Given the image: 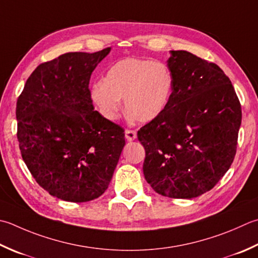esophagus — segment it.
Instances as JSON below:
<instances>
[{
  "label": "esophagus",
  "mask_w": 258,
  "mask_h": 258,
  "mask_svg": "<svg viewBox=\"0 0 258 258\" xmlns=\"http://www.w3.org/2000/svg\"><path fill=\"white\" fill-rule=\"evenodd\" d=\"M125 138L127 141H133L138 138V134H136V131L134 130H126L125 131Z\"/></svg>",
  "instance_id": "1"
}]
</instances>
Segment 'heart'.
I'll return each mask as SVG.
<instances>
[{"mask_svg":"<svg viewBox=\"0 0 258 258\" xmlns=\"http://www.w3.org/2000/svg\"><path fill=\"white\" fill-rule=\"evenodd\" d=\"M172 90V74L164 63L125 58L109 68L105 80L93 85L92 98L107 119L118 117L120 98H124L131 118L150 123L168 107Z\"/></svg>","mask_w":258,"mask_h":258,"instance_id":"heart-1","label":"heart"}]
</instances>
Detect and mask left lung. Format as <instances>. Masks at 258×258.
Returning <instances> with one entry per match:
<instances>
[{
	"instance_id": "1",
	"label": "left lung",
	"mask_w": 258,
	"mask_h": 258,
	"mask_svg": "<svg viewBox=\"0 0 258 258\" xmlns=\"http://www.w3.org/2000/svg\"><path fill=\"white\" fill-rule=\"evenodd\" d=\"M170 52V103L138 139L145 149V180L155 192L191 199L213 189L233 163L241 107L216 63L184 50Z\"/></svg>"
}]
</instances>
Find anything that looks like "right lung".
Segmentation results:
<instances>
[{"label":"right lung","instance_id":"right-lung-1","mask_svg":"<svg viewBox=\"0 0 258 258\" xmlns=\"http://www.w3.org/2000/svg\"><path fill=\"white\" fill-rule=\"evenodd\" d=\"M110 51L68 52L39 64L17 103L18 141L35 181L58 199L102 196L125 145L124 130L94 110L89 79Z\"/></svg>","mask_w":258,"mask_h":258}]
</instances>
